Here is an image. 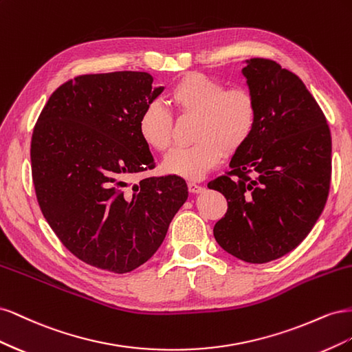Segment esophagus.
Instances as JSON below:
<instances>
[{"mask_svg":"<svg viewBox=\"0 0 352 352\" xmlns=\"http://www.w3.org/2000/svg\"><path fill=\"white\" fill-rule=\"evenodd\" d=\"M188 189H189V192L199 194V192H202V190H204V186H201V185H198L195 182H189L188 184Z\"/></svg>","mask_w":352,"mask_h":352,"instance_id":"34e87169","label":"esophagus"}]
</instances>
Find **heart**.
<instances>
[{"label": "heart", "instance_id": "b5f03b06", "mask_svg": "<svg viewBox=\"0 0 352 352\" xmlns=\"http://www.w3.org/2000/svg\"><path fill=\"white\" fill-rule=\"evenodd\" d=\"M179 117L197 116L194 145L177 148L163 164L164 172L198 180L216 167L225 154H235L247 145L257 124L258 107L247 87H230L206 74L190 72L180 76L167 94ZM142 141L158 153L175 144V120L162 104L154 101L138 120Z\"/></svg>", "mask_w": 352, "mask_h": 352}]
</instances>
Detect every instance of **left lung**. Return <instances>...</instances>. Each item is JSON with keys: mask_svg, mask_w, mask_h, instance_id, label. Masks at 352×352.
Here are the masks:
<instances>
[{"mask_svg": "<svg viewBox=\"0 0 352 352\" xmlns=\"http://www.w3.org/2000/svg\"><path fill=\"white\" fill-rule=\"evenodd\" d=\"M257 100L251 140L230 160V172L208 182L228 199L212 229L220 247L261 264L291 252L320 217L332 175L326 117L302 80L269 58L242 69Z\"/></svg>", "mask_w": 352, "mask_h": 352, "instance_id": "1", "label": "left lung"}]
</instances>
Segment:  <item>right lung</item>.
Instances as JSON below:
<instances>
[{
  "label": "right lung",
  "mask_w": 352,
  "mask_h": 352,
  "mask_svg": "<svg viewBox=\"0 0 352 352\" xmlns=\"http://www.w3.org/2000/svg\"><path fill=\"white\" fill-rule=\"evenodd\" d=\"M163 89L145 72L82 74L52 92L34 127L42 214L74 257L97 269L123 274L150 260L188 198L179 176L127 185L155 167L138 120Z\"/></svg>",
  "instance_id": "1"
}]
</instances>
